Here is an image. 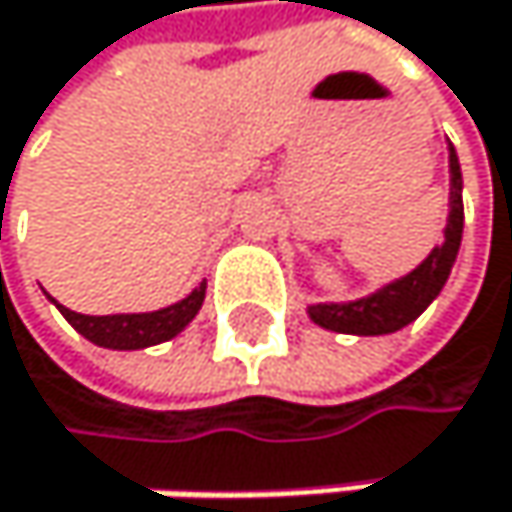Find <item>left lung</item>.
<instances>
[{
    "mask_svg": "<svg viewBox=\"0 0 512 512\" xmlns=\"http://www.w3.org/2000/svg\"><path fill=\"white\" fill-rule=\"evenodd\" d=\"M451 165V214L442 245L433 248L430 258L405 279L381 288L378 294H371L365 301L356 304H316L310 307V319L328 331L341 334H390L399 331L402 325L415 322L436 294L442 291L451 264L458 258L461 248V233H464V199H461V165L458 156L451 150L448 156Z\"/></svg>",
    "mask_w": 512,
    "mask_h": 512,
    "instance_id": "8db88e82",
    "label": "left lung"
}]
</instances>
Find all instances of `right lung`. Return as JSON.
<instances>
[{"mask_svg":"<svg viewBox=\"0 0 512 512\" xmlns=\"http://www.w3.org/2000/svg\"><path fill=\"white\" fill-rule=\"evenodd\" d=\"M205 301V285H199L190 298H184L181 304L156 310V313H128V316H85V313H73L67 307H61V313L67 316V322L85 334V338L97 347H110V350H144L153 344H162L168 338H174L178 331L187 328V322L199 313Z\"/></svg>","mask_w":512,"mask_h":512,"instance_id":"right-lung-1","label":"right lung"}]
</instances>
